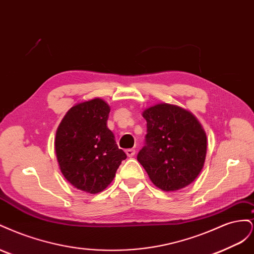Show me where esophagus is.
I'll list each match as a JSON object with an SVG mask.
<instances>
[{
	"label": "esophagus",
	"instance_id": "esophagus-1",
	"mask_svg": "<svg viewBox=\"0 0 254 254\" xmlns=\"http://www.w3.org/2000/svg\"><path fill=\"white\" fill-rule=\"evenodd\" d=\"M126 155H127L129 158H131V157H133V156L135 155V150H134L133 148L126 149Z\"/></svg>",
	"mask_w": 254,
	"mask_h": 254
}]
</instances>
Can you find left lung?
Masks as SVG:
<instances>
[{
    "label": "left lung",
    "mask_w": 254,
    "mask_h": 254,
    "mask_svg": "<svg viewBox=\"0 0 254 254\" xmlns=\"http://www.w3.org/2000/svg\"><path fill=\"white\" fill-rule=\"evenodd\" d=\"M147 122L145 145L137 161L153 184L166 191L188 187L201 172L206 155V135L190 112L159 104L143 112Z\"/></svg>",
    "instance_id": "8db88e82"
}]
</instances>
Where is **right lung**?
<instances>
[{
  "mask_svg": "<svg viewBox=\"0 0 254 254\" xmlns=\"http://www.w3.org/2000/svg\"><path fill=\"white\" fill-rule=\"evenodd\" d=\"M110 108L99 98L75 105L56 132L55 149L60 171L76 189L96 194L113 180L127 158L107 127Z\"/></svg>",
  "mask_w": 254,
  "mask_h": 254,
  "instance_id": "add662e5",
  "label": "right lung"
}]
</instances>
